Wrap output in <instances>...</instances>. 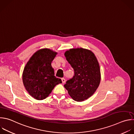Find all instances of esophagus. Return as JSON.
I'll return each mask as SVG.
<instances>
[{"mask_svg": "<svg viewBox=\"0 0 134 134\" xmlns=\"http://www.w3.org/2000/svg\"><path fill=\"white\" fill-rule=\"evenodd\" d=\"M62 82H63V83H64L66 82V79L64 78H62Z\"/></svg>", "mask_w": 134, "mask_h": 134, "instance_id": "1", "label": "esophagus"}]
</instances>
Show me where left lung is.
<instances>
[{"label": "left lung", "instance_id": "8db88e82", "mask_svg": "<svg viewBox=\"0 0 134 134\" xmlns=\"http://www.w3.org/2000/svg\"><path fill=\"white\" fill-rule=\"evenodd\" d=\"M65 56L75 74L64 87L74 100L83 101L92 96L99 86L100 71L98 62L93 52L81 48L70 49L65 52Z\"/></svg>", "mask_w": 134, "mask_h": 134}]
</instances>
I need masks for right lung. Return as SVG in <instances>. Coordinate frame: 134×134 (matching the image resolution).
Instances as JSON below:
<instances>
[{
  "label": "right lung",
  "instance_id": "right-lung-1",
  "mask_svg": "<svg viewBox=\"0 0 134 134\" xmlns=\"http://www.w3.org/2000/svg\"><path fill=\"white\" fill-rule=\"evenodd\" d=\"M56 54L57 53L47 48L39 50L32 56L24 68V86L36 99L46 98L56 85L62 83L61 79L55 76L51 65Z\"/></svg>",
  "mask_w": 134,
  "mask_h": 134
}]
</instances>
